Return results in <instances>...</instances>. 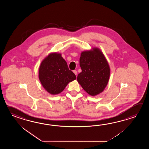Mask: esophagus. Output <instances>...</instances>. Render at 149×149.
Instances as JSON below:
<instances>
[{
	"mask_svg": "<svg viewBox=\"0 0 149 149\" xmlns=\"http://www.w3.org/2000/svg\"><path fill=\"white\" fill-rule=\"evenodd\" d=\"M73 73H74L76 76H77V71L76 70H73Z\"/></svg>",
	"mask_w": 149,
	"mask_h": 149,
	"instance_id": "obj_1",
	"label": "esophagus"
}]
</instances>
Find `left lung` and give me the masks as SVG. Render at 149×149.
<instances>
[{
    "mask_svg": "<svg viewBox=\"0 0 149 149\" xmlns=\"http://www.w3.org/2000/svg\"><path fill=\"white\" fill-rule=\"evenodd\" d=\"M79 60L82 71L78 75V82L89 95H98L106 87L110 75L104 54L98 48H93L82 52Z\"/></svg>",
    "mask_w": 149,
    "mask_h": 149,
    "instance_id": "8db88e82",
    "label": "left lung"
}]
</instances>
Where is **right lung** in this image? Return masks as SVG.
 <instances>
[{
    "label": "right lung",
    "instance_id": "add662e5",
    "mask_svg": "<svg viewBox=\"0 0 149 149\" xmlns=\"http://www.w3.org/2000/svg\"><path fill=\"white\" fill-rule=\"evenodd\" d=\"M39 79L45 89L52 95L63 91L67 85L76 79L69 70L60 53H52L41 62L39 69Z\"/></svg>",
    "mask_w": 149,
    "mask_h": 149
}]
</instances>
